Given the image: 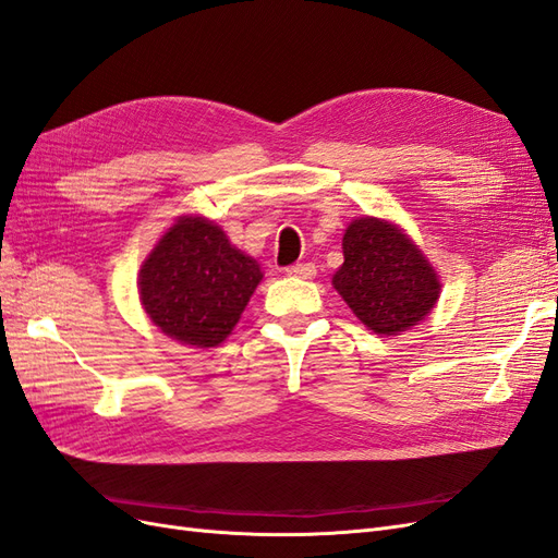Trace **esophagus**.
<instances>
[{"instance_id":"obj_1","label":"esophagus","mask_w":558,"mask_h":558,"mask_svg":"<svg viewBox=\"0 0 558 558\" xmlns=\"http://www.w3.org/2000/svg\"><path fill=\"white\" fill-rule=\"evenodd\" d=\"M286 275L298 277V279H312L316 275V267L314 263H298V265L286 267Z\"/></svg>"}]
</instances>
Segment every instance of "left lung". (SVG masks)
<instances>
[{
  "instance_id": "1",
  "label": "left lung",
  "mask_w": 558,
  "mask_h": 558,
  "mask_svg": "<svg viewBox=\"0 0 558 558\" xmlns=\"http://www.w3.org/2000/svg\"><path fill=\"white\" fill-rule=\"evenodd\" d=\"M344 263L335 291L377 335H400L424 320L440 298V279L418 246L381 218H356L342 238Z\"/></svg>"
}]
</instances>
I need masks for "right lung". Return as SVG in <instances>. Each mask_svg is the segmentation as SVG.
<instances>
[{
    "mask_svg": "<svg viewBox=\"0 0 558 558\" xmlns=\"http://www.w3.org/2000/svg\"><path fill=\"white\" fill-rule=\"evenodd\" d=\"M260 265L202 216H181L140 269V298L172 340L218 347L260 283Z\"/></svg>",
    "mask_w": 558,
    "mask_h": 558,
    "instance_id": "1",
    "label": "right lung"
}]
</instances>
